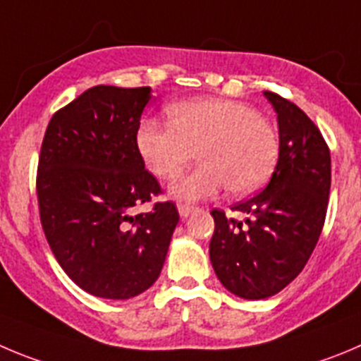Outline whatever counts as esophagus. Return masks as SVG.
Instances as JSON below:
<instances>
[{"label":"esophagus","instance_id":"1","mask_svg":"<svg viewBox=\"0 0 361 361\" xmlns=\"http://www.w3.org/2000/svg\"><path fill=\"white\" fill-rule=\"evenodd\" d=\"M194 210H196V207H192V204H178V212H180L181 217H188Z\"/></svg>","mask_w":361,"mask_h":361}]
</instances>
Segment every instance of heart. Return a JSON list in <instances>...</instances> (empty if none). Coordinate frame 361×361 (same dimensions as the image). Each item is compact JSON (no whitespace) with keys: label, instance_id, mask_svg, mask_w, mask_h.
Listing matches in <instances>:
<instances>
[{"label":"heart","instance_id":"b5f03b06","mask_svg":"<svg viewBox=\"0 0 361 361\" xmlns=\"http://www.w3.org/2000/svg\"><path fill=\"white\" fill-rule=\"evenodd\" d=\"M169 117L173 124L142 121L135 142L147 169L161 180L176 178L200 151L203 165L171 185L176 200H204L226 187L245 196L274 171L276 131L247 103L200 97L171 104Z\"/></svg>","mask_w":361,"mask_h":361}]
</instances>
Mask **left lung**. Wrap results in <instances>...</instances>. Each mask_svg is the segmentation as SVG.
I'll use <instances>...</instances> for the list:
<instances>
[{
	"instance_id": "left-lung-1",
	"label": "left lung",
	"mask_w": 361,
	"mask_h": 361,
	"mask_svg": "<svg viewBox=\"0 0 361 361\" xmlns=\"http://www.w3.org/2000/svg\"><path fill=\"white\" fill-rule=\"evenodd\" d=\"M278 114L279 157L262 192L233 207L245 224L212 210L210 262L231 294L265 299L298 278L324 226L331 157L319 128L298 104L265 90Z\"/></svg>"
}]
</instances>
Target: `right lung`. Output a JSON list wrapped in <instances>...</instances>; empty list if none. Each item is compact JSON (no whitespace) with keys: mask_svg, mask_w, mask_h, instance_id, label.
Returning a JSON list of instances; mask_svg holds the SVG:
<instances>
[{"mask_svg":"<svg viewBox=\"0 0 361 361\" xmlns=\"http://www.w3.org/2000/svg\"><path fill=\"white\" fill-rule=\"evenodd\" d=\"M149 99V87H92L51 117L40 147L44 235L66 274L96 298L147 290L180 221L171 201L131 215L161 192L135 142Z\"/></svg>","mask_w":361,"mask_h":361,"instance_id":"right-lung-1","label":"right lung"}]
</instances>
